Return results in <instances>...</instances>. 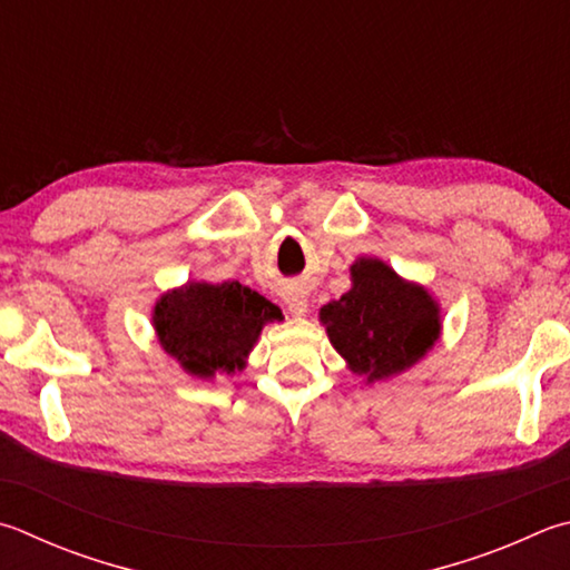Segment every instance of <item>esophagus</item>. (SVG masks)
<instances>
[{"mask_svg":"<svg viewBox=\"0 0 570 570\" xmlns=\"http://www.w3.org/2000/svg\"><path fill=\"white\" fill-rule=\"evenodd\" d=\"M284 302L288 306V312H292L294 316H306L308 296H306L304 288H288V292L284 294Z\"/></svg>","mask_w":570,"mask_h":570,"instance_id":"1","label":"esophagus"}]
</instances>
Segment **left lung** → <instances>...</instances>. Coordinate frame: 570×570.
Masks as SVG:
<instances>
[{
	"label": "left lung",
	"mask_w": 570,
	"mask_h": 570,
	"mask_svg": "<svg viewBox=\"0 0 570 570\" xmlns=\"http://www.w3.org/2000/svg\"><path fill=\"white\" fill-rule=\"evenodd\" d=\"M331 346L366 384L399 376L441 338V304L376 256L351 264V288L321 306Z\"/></svg>",
	"instance_id": "8db88e82"
}]
</instances>
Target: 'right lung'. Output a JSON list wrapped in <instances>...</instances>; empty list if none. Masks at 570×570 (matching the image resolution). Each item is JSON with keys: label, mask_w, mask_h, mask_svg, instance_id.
Wrapping results in <instances>:
<instances>
[{"label": "right lung", "mask_w": 570, "mask_h": 570, "mask_svg": "<svg viewBox=\"0 0 570 570\" xmlns=\"http://www.w3.org/2000/svg\"><path fill=\"white\" fill-rule=\"evenodd\" d=\"M282 318V308L239 282H186L151 308L161 348L204 381L244 371L262 328Z\"/></svg>", "instance_id": "1"}]
</instances>
